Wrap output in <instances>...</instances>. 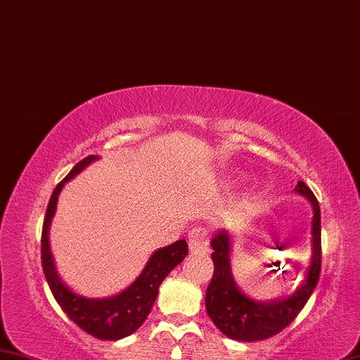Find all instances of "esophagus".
Masks as SVG:
<instances>
[{
	"label": "esophagus",
	"mask_w": 360,
	"mask_h": 360,
	"mask_svg": "<svg viewBox=\"0 0 360 360\" xmlns=\"http://www.w3.org/2000/svg\"><path fill=\"white\" fill-rule=\"evenodd\" d=\"M189 250L191 254L205 255L210 252L208 232L203 227H195L189 232Z\"/></svg>",
	"instance_id": "34e87169"
}]
</instances>
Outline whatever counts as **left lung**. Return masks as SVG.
I'll return each mask as SVG.
<instances>
[{"mask_svg":"<svg viewBox=\"0 0 360 360\" xmlns=\"http://www.w3.org/2000/svg\"><path fill=\"white\" fill-rule=\"evenodd\" d=\"M295 193L309 200L314 210V218H311V254L306 274L290 295L269 301H259L248 296L238 287L232 273V233L221 229L213 235L212 260L214 263V273L207 288L205 307L214 326L232 340L259 342L279 334L306 306L320 279V203L304 181L297 183Z\"/></svg>","mask_w":360,"mask_h":360,"instance_id":"8db88e82","label":"left lung"}]
</instances>
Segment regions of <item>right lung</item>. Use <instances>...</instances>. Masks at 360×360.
Returning <instances> with one entry per match:
<instances>
[{
  "label": "right lung",
  "instance_id": "1",
  "mask_svg": "<svg viewBox=\"0 0 360 360\" xmlns=\"http://www.w3.org/2000/svg\"><path fill=\"white\" fill-rule=\"evenodd\" d=\"M100 160L98 155H91L81 160L69 175L54 188L42 229V268L54 300L65 311V315L98 340H120L136 332L150 314L158 296V288L167 274L188 255V244L179 240L166 248H160L147 260L144 269L130 285L120 293L108 297H87L77 293L63 281L56 269L50 248V227L56 213L58 198L67 181L77 177L91 162Z\"/></svg>",
  "mask_w": 360,
  "mask_h": 360
}]
</instances>
